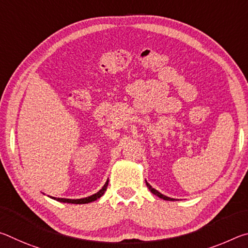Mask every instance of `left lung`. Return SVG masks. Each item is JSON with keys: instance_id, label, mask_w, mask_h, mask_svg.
Listing matches in <instances>:
<instances>
[{"instance_id": "obj_1", "label": "left lung", "mask_w": 248, "mask_h": 248, "mask_svg": "<svg viewBox=\"0 0 248 248\" xmlns=\"http://www.w3.org/2000/svg\"><path fill=\"white\" fill-rule=\"evenodd\" d=\"M145 183H146V186H148V188L150 189V191L152 192V194H154V195H156L157 197H159V198H162V199H164V200H169V201H174V199L173 198H170V197H166V196H164V195H162L161 192H158L156 189H154V188H152V186H151V185L146 182L145 180Z\"/></svg>"}]
</instances>
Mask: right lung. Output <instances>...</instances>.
<instances>
[{
	"label": "right lung",
	"mask_w": 248,
	"mask_h": 248,
	"mask_svg": "<svg viewBox=\"0 0 248 248\" xmlns=\"http://www.w3.org/2000/svg\"><path fill=\"white\" fill-rule=\"evenodd\" d=\"M107 186H108V180L106 182V184L104 185V187L98 192H96V194H94V195H92L90 197H86V198H82V199H64V198H54V197H51V198L56 199L57 201H60V202H66V203H75V204L89 203V202H92V201H95V200H97L98 198H100V197H102L105 194V191H106Z\"/></svg>",
	"instance_id": "right-lung-1"
}]
</instances>
